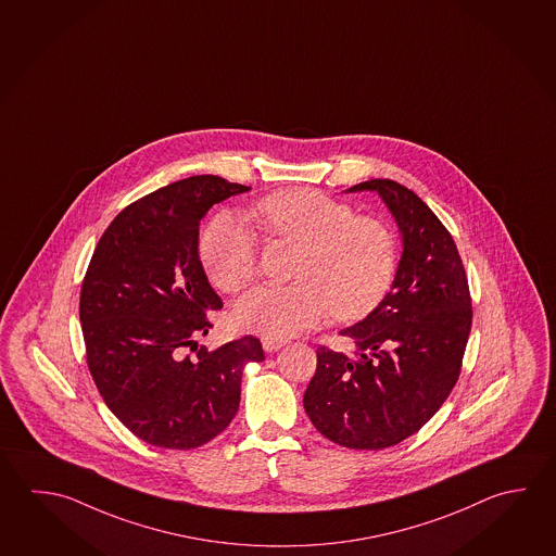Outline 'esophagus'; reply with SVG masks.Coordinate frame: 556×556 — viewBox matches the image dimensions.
I'll return each mask as SVG.
<instances>
[{"instance_id":"esophagus-1","label":"esophagus","mask_w":556,"mask_h":556,"mask_svg":"<svg viewBox=\"0 0 556 556\" xmlns=\"http://www.w3.org/2000/svg\"><path fill=\"white\" fill-rule=\"evenodd\" d=\"M261 341H263V349L266 353H274V351H278L280 346L286 344V341H282V339H273V337H263Z\"/></svg>"}]
</instances>
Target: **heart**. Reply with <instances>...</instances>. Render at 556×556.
Returning a JSON list of instances; mask_svg holds the SVG:
<instances>
[{
    "instance_id": "obj_1",
    "label": "heart",
    "mask_w": 556,
    "mask_h": 556,
    "mask_svg": "<svg viewBox=\"0 0 556 556\" xmlns=\"http://www.w3.org/2000/svg\"><path fill=\"white\" fill-rule=\"evenodd\" d=\"M253 215L268 237L302 244L290 286H258L235 303L242 331L286 339L321 324L327 315L353 321L372 312L394 280V232L349 203L307 188L270 193ZM210 282L222 292L242 290L256 274L254 232L232 213L213 217L200 241Z\"/></svg>"
}]
</instances>
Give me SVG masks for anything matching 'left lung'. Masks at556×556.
<instances>
[{"label": "left lung", "instance_id": "1", "mask_svg": "<svg viewBox=\"0 0 556 556\" xmlns=\"http://www.w3.org/2000/svg\"><path fill=\"white\" fill-rule=\"evenodd\" d=\"M402 235V258L384 300L341 331L354 356L319 346L303 394L312 424L346 448L378 451L417 433L455 388L472 327L465 266L429 205L394 180H368Z\"/></svg>", "mask_w": 556, "mask_h": 556}]
</instances>
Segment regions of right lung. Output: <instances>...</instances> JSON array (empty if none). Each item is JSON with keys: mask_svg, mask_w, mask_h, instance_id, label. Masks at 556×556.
Here are the masks:
<instances>
[{"mask_svg": "<svg viewBox=\"0 0 556 556\" xmlns=\"http://www.w3.org/2000/svg\"><path fill=\"white\" fill-rule=\"evenodd\" d=\"M249 190L212 174L168 184L127 205L93 251L80 295L88 366L144 443L188 451L212 441L239 409L244 366L264 361L251 334L198 349L207 315L223 307L200 261V222Z\"/></svg>", "mask_w": 556, "mask_h": 556, "instance_id": "right-lung-1", "label": "right lung"}]
</instances>
